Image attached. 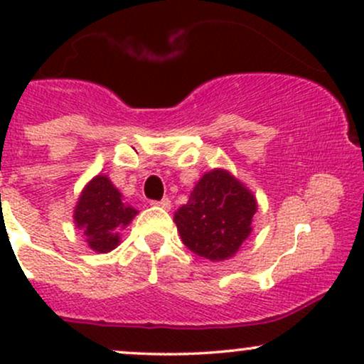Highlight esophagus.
Listing matches in <instances>:
<instances>
[{
  "label": "esophagus",
  "mask_w": 364,
  "mask_h": 364,
  "mask_svg": "<svg viewBox=\"0 0 364 364\" xmlns=\"http://www.w3.org/2000/svg\"><path fill=\"white\" fill-rule=\"evenodd\" d=\"M152 205L162 207V208H164V210H169V208H171V200L169 198H162V200H159V202H152Z\"/></svg>",
  "instance_id": "34e87169"
}]
</instances>
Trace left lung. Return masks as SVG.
I'll return each instance as SVG.
<instances>
[{
  "label": "left lung",
  "instance_id": "8db88e82",
  "mask_svg": "<svg viewBox=\"0 0 364 364\" xmlns=\"http://www.w3.org/2000/svg\"><path fill=\"white\" fill-rule=\"evenodd\" d=\"M257 208L245 183L215 168L196 181L188 202L174 212V223L188 250L210 262H224L252 235Z\"/></svg>",
  "mask_w": 364,
  "mask_h": 364
}]
</instances>
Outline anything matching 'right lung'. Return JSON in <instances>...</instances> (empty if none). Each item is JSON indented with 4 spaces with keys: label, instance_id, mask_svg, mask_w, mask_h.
Masks as SVG:
<instances>
[{
    "label": "right lung",
    "instance_id": "obj_1",
    "mask_svg": "<svg viewBox=\"0 0 364 364\" xmlns=\"http://www.w3.org/2000/svg\"><path fill=\"white\" fill-rule=\"evenodd\" d=\"M139 214L128 205L107 174H97L83 186L73 210L75 225L95 253H109L121 243V231Z\"/></svg>",
    "mask_w": 364,
    "mask_h": 364
}]
</instances>
